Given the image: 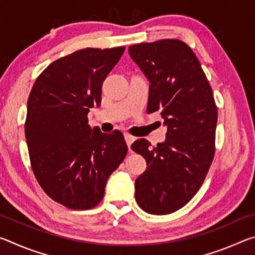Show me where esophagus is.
<instances>
[{
  "instance_id": "34e87169",
  "label": "esophagus",
  "mask_w": 255,
  "mask_h": 255,
  "mask_svg": "<svg viewBox=\"0 0 255 255\" xmlns=\"http://www.w3.org/2000/svg\"><path fill=\"white\" fill-rule=\"evenodd\" d=\"M135 139H136V138L133 136L129 135V133H125V140H126L129 150H130V146H131V144L133 143V140H135Z\"/></svg>"
}]
</instances>
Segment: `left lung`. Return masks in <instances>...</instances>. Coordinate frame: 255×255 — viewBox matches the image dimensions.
Masks as SVG:
<instances>
[{
  "label": "left lung",
  "mask_w": 255,
  "mask_h": 255,
  "mask_svg": "<svg viewBox=\"0 0 255 255\" xmlns=\"http://www.w3.org/2000/svg\"><path fill=\"white\" fill-rule=\"evenodd\" d=\"M149 82L147 112L161 111L166 138L156 147L140 138L131 145L147 163L135 181L138 206L152 215L174 213L204 182L215 154L217 108L197 56L183 41L129 46Z\"/></svg>",
  "instance_id": "8db88e82"
}]
</instances>
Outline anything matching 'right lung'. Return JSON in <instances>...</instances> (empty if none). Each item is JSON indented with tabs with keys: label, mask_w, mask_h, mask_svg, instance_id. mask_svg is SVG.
Returning a JSON list of instances; mask_svg holds the SVG:
<instances>
[{
	"label": "right lung",
	"mask_w": 255,
	"mask_h": 255,
	"mask_svg": "<svg viewBox=\"0 0 255 255\" xmlns=\"http://www.w3.org/2000/svg\"><path fill=\"white\" fill-rule=\"evenodd\" d=\"M124 51L125 47L77 50L51 63L30 92L24 132L32 171L47 195L70 209L96 207L127 155L122 132L105 133L88 120Z\"/></svg>",
	"instance_id": "1"
}]
</instances>
